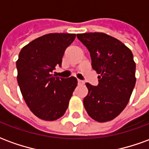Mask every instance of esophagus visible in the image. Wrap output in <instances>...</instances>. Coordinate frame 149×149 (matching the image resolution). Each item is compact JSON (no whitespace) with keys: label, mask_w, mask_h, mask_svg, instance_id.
<instances>
[{"label":"esophagus","mask_w":149,"mask_h":149,"mask_svg":"<svg viewBox=\"0 0 149 149\" xmlns=\"http://www.w3.org/2000/svg\"><path fill=\"white\" fill-rule=\"evenodd\" d=\"M78 84H84V82L83 81H81V80H78Z\"/></svg>","instance_id":"1"}]
</instances>
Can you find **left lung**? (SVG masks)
Masks as SVG:
<instances>
[{
    "instance_id": "obj_1",
    "label": "left lung",
    "mask_w": 149,
    "mask_h": 149,
    "mask_svg": "<svg viewBox=\"0 0 149 149\" xmlns=\"http://www.w3.org/2000/svg\"><path fill=\"white\" fill-rule=\"evenodd\" d=\"M77 37L89 51L92 67L100 74L97 86L86 83L85 110L96 121H110L125 109L136 84L132 52L121 41L104 33Z\"/></svg>"
}]
</instances>
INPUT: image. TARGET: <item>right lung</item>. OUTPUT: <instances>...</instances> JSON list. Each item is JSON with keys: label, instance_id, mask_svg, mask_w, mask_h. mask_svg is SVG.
I'll return each instance as SVG.
<instances>
[{"label": "right lung", "instance_id": "right-lung-1", "mask_svg": "<svg viewBox=\"0 0 149 149\" xmlns=\"http://www.w3.org/2000/svg\"><path fill=\"white\" fill-rule=\"evenodd\" d=\"M74 33H49L22 48L17 61V82L31 112L44 120H56L65 114L77 85L74 77L59 78L52 74L61 66L66 48Z\"/></svg>", "mask_w": 149, "mask_h": 149}]
</instances>
